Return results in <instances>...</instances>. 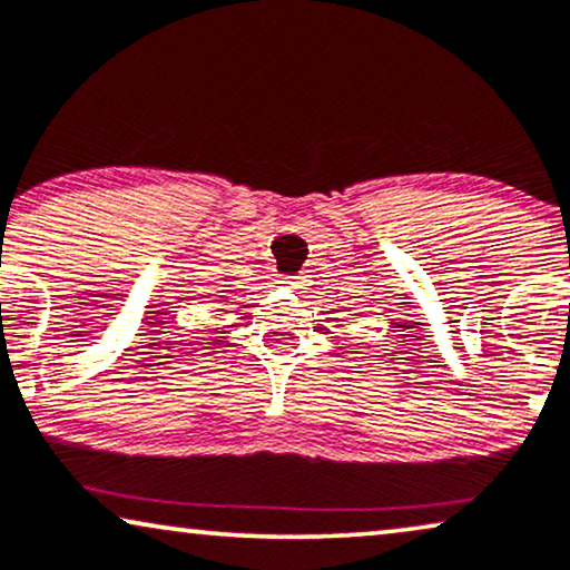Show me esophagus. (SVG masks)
<instances>
[{"label": "esophagus", "mask_w": 570, "mask_h": 570, "mask_svg": "<svg viewBox=\"0 0 570 570\" xmlns=\"http://www.w3.org/2000/svg\"><path fill=\"white\" fill-rule=\"evenodd\" d=\"M286 288H302V276H286L282 282Z\"/></svg>", "instance_id": "1"}]
</instances>
